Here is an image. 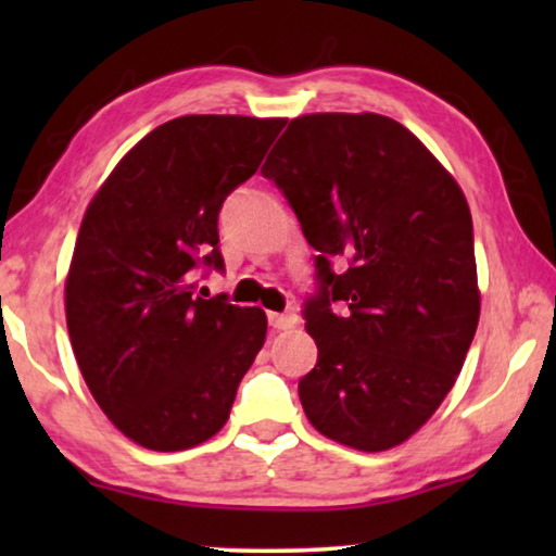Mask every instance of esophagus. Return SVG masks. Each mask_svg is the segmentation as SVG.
Here are the masks:
<instances>
[{
    "mask_svg": "<svg viewBox=\"0 0 556 556\" xmlns=\"http://www.w3.org/2000/svg\"><path fill=\"white\" fill-rule=\"evenodd\" d=\"M295 321H299V316H295L293 311H286V314H268V324H270L276 331L293 329Z\"/></svg>",
    "mask_w": 556,
    "mask_h": 556,
    "instance_id": "obj_1",
    "label": "esophagus"
}]
</instances>
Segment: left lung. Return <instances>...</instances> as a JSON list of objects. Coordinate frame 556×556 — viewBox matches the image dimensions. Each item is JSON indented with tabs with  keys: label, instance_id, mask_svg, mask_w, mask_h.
I'll list each match as a JSON object with an SVG mask.
<instances>
[{
	"label": "left lung",
	"instance_id": "obj_1",
	"mask_svg": "<svg viewBox=\"0 0 556 556\" xmlns=\"http://www.w3.org/2000/svg\"><path fill=\"white\" fill-rule=\"evenodd\" d=\"M261 172L318 250V293L303 306L318 362L299 382L303 413L356 451L405 443L453 390L476 337L466 197L415 134L377 113L293 118Z\"/></svg>",
	"mask_w": 556,
	"mask_h": 556
}]
</instances>
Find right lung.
<instances>
[{
  "label": "right lung",
  "mask_w": 556,
  "mask_h": 556,
  "mask_svg": "<svg viewBox=\"0 0 556 556\" xmlns=\"http://www.w3.org/2000/svg\"><path fill=\"white\" fill-rule=\"evenodd\" d=\"M286 118L181 116L143 136L90 200L65 283L67 333L90 394L149 451H187L230 417L268 318L197 295L225 270L217 217Z\"/></svg>",
  "instance_id": "add662e5"
}]
</instances>
